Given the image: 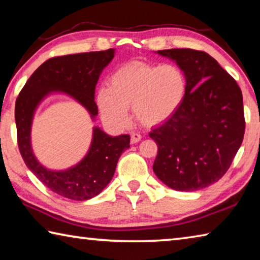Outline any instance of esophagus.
<instances>
[{
    "label": "esophagus",
    "instance_id": "1",
    "mask_svg": "<svg viewBox=\"0 0 260 260\" xmlns=\"http://www.w3.org/2000/svg\"><path fill=\"white\" fill-rule=\"evenodd\" d=\"M141 139H142V136H141V134L139 133H132L131 134V142L132 143H138L139 141H141Z\"/></svg>",
    "mask_w": 260,
    "mask_h": 260
}]
</instances>
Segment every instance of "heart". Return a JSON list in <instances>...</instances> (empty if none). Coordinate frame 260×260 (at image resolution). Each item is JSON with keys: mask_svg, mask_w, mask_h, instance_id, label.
<instances>
[{"mask_svg": "<svg viewBox=\"0 0 260 260\" xmlns=\"http://www.w3.org/2000/svg\"><path fill=\"white\" fill-rule=\"evenodd\" d=\"M187 77L177 64H149L131 61L109 78L108 88L98 93L101 116L116 129L129 121L128 108L146 126L159 125L178 111L187 95Z\"/></svg>", "mask_w": 260, "mask_h": 260, "instance_id": "1", "label": "heart"}]
</instances>
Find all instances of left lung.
<instances>
[{"label": "left lung", "instance_id": "1", "mask_svg": "<svg viewBox=\"0 0 260 260\" xmlns=\"http://www.w3.org/2000/svg\"><path fill=\"white\" fill-rule=\"evenodd\" d=\"M187 77L179 110L149 136L158 146L153 172L180 191L205 188L230 169L244 136L243 98L230 73L209 54L193 49L158 50Z\"/></svg>", "mask_w": 260, "mask_h": 260}]
</instances>
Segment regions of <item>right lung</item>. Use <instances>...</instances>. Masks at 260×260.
<instances>
[{
    "label": "right lung",
    "mask_w": 260,
    "mask_h": 260,
    "mask_svg": "<svg viewBox=\"0 0 260 260\" xmlns=\"http://www.w3.org/2000/svg\"><path fill=\"white\" fill-rule=\"evenodd\" d=\"M113 55L114 50L108 49L52 57L35 70L16 100L17 141L26 166L51 191L70 200L93 199L107 187L120 155L129 148V135L112 138L95 127L86 157L72 169L56 172L43 167L33 155L29 136L33 113L46 95L64 91L81 103L94 118L99 112L95 102L96 83Z\"/></svg>",
    "instance_id": "add662e5"
}]
</instances>
